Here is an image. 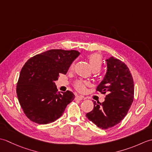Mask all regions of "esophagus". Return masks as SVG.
Listing matches in <instances>:
<instances>
[{"label": "esophagus", "mask_w": 152, "mask_h": 152, "mask_svg": "<svg viewBox=\"0 0 152 152\" xmlns=\"http://www.w3.org/2000/svg\"><path fill=\"white\" fill-rule=\"evenodd\" d=\"M76 99L79 100V101H81L82 99H84V96H82V95H77L76 96Z\"/></svg>", "instance_id": "esophagus-1"}]
</instances>
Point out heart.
<instances>
[{
    "mask_svg": "<svg viewBox=\"0 0 152 152\" xmlns=\"http://www.w3.org/2000/svg\"><path fill=\"white\" fill-rule=\"evenodd\" d=\"M88 59L89 61L90 65H91V69L93 71H96L98 72L101 70L102 65V57L101 55L99 53H93L89 55L88 56ZM74 62H73L70 65V69H72L74 68ZM88 85V83L86 82H84L81 80H78L75 83H74V88H75L78 91L80 92H83L86 89V86Z\"/></svg>",
    "mask_w": 152,
    "mask_h": 152,
    "instance_id": "b5f03b06",
    "label": "heart"
}]
</instances>
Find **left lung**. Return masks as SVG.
<instances>
[{
  "mask_svg": "<svg viewBox=\"0 0 152 152\" xmlns=\"http://www.w3.org/2000/svg\"><path fill=\"white\" fill-rule=\"evenodd\" d=\"M107 72L96 88V91L106 94L105 101H94L93 110L86 117L102 129L118 125L127 114L134 99L133 76L126 64L110 57L106 60Z\"/></svg>",
  "mask_w": 152,
  "mask_h": 152,
  "instance_id": "obj_1",
  "label": "left lung"
}]
</instances>
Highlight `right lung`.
Returning a JSON list of instances; mask_svg holds the SVG:
<instances>
[{"mask_svg":"<svg viewBox=\"0 0 152 152\" xmlns=\"http://www.w3.org/2000/svg\"><path fill=\"white\" fill-rule=\"evenodd\" d=\"M80 55L76 50H50L30 58L23 66L16 86L24 114L38 124L55 121L74 99L72 91L59 93L55 83L59 74H66Z\"/></svg>","mask_w":152,"mask_h":152,"instance_id":"obj_1","label":"right lung"}]
</instances>
